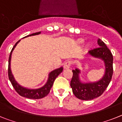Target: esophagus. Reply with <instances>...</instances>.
Segmentation results:
<instances>
[{
  "label": "esophagus",
  "mask_w": 122,
  "mask_h": 122,
  "mask_svg": "<svg viewBox=\"0 0 122 122\" xmlns=\"http://www.w3.org/2000/svg\"><path fill=\"white\" fill-rule=\"evenodd\" d=\"M71 61H66L64 64V68L69 69L70 67H71Z\"/></svg>",
  "instance_id": "esophagus-1"
}]
</instances>
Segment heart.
<instances>
[{
    "mask_svg": "<svg viewBox=\"0 0 122 122\" xmlns=\"http://www.w3.org/2000/svg\"><path fill=\"white\" fill-rule=\"evenodd\" d=\"M79 43H80V44H81V43H83V40H80V41L79 42Z\"/></svg>",
    "mask_w": 122,
    "mask_h": 122,
    "instance_id": "1",
    "label": "heart"
}]
</instances>
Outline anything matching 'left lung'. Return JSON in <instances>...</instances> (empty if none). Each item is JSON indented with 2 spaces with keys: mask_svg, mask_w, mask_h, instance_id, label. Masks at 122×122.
I'll return each instance as SVG.
<instances>
[{
  "mask_svg": "<svg viewBox=\"0 0 122 122\" xmlns=\"http://www.w3.org/2000/svg\"><path fill=\"white\" fill-rule=\"evenodd\" d=\"M99 47L91 49L88 55L103 61L104 72L100 79L95 81H83L80 79L81 70L76 67L72 70L71 86L74 95L81 100H91L102 95L107 88L113 74V56L105 43L98 39Z\"/></svg>",
  "mask_w": 122,
  "mask_h": 122,
  "instance_id": "1",
  "label": "left lung"
}]
</instances>
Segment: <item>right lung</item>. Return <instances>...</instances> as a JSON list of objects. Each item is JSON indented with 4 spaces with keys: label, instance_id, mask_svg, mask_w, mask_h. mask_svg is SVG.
<instances>
[{
    "label": "right lung",
    "instance_id": "1",
    "mask_svg": "<svg viewBox=\"0 0 122 122\" xmlns=\"http://www.w3.org/2000/svg\"><path fill=\"white\" fill-rule=\"evenodd\" d=\"M41 32H36V33L32 34L29 35V36H26L25 37H30V36H37V35L41 34ZM23 38V39H24ZM20 42L19 41L18 42L16 43L15 46L13 47L12 50H11V52L10 54V56H9V60H8V78L9 80L11 81V84H12L13 86L16 90V92L18 93L20 96H23V97H25V98H29V99H41V98H44L45 96L48 95L50 91L51 88L52 87L53 85L54 81H55V79L58 77L60 74L62 72L63 70V67H60L59 68L55 69L53 70L52 71H51L48 74V79L46 81V83L43 85V86H41L38 88H29L24 87V86H21V85L19 84L18 83V81L15 80L14 76L13 75V73L11 72V55H12L13 51L14 50L15 48L17 45V44Z\"/></svg>",
    "mask_w": 122,
    "mask_h": 122
}]
</instances>
